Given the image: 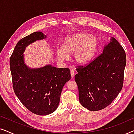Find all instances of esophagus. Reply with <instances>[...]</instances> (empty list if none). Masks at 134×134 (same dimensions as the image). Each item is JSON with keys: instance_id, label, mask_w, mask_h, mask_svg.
Here are the masks:
<instances>
[{"instance_id": "34e87169", "label": "esophagus", "mask_w": 134, "mask_h": 134, "mask_svg": "<svg viewBox=\"0 0 134 134\" xmlns=\"http://www.w3.org/2000/svg\"><path fill=\"white\" fill-rule=\"evenodd\" d=\"M70 72H71V77L73 78L74 77V71L73 70V69H71Z\"/></svg>"}]
</instances>
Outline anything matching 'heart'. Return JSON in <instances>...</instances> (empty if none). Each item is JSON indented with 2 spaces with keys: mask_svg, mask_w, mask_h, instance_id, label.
Returning <instances> with one entry per match:
<instances>
[{
  "mask_svg": "<svg viewBox=\"0 0 134 134\" xmlns=\"http://www.w3.org/2000/svg\"><path fill=\"white\" fill-rule=\"evenodd\" d=\"M98 47L96 36L86 33L68 36L63 40L62 48L57 49V55L61 61L66 60L68 55L73 54V60L79 65H86L93 59Z\"/></svg>",
  "mask_w": 134,
  "mask_h": 134,
  "instance_id": "b5f03b06",
  "label": "heart"
}]
</instances>
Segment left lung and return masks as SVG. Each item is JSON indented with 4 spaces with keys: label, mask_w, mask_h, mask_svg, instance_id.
Segmentation results:
<instances>
[{
    "label": "left lung",
    "mask_w": 134,
    "mask_h": 134,
    "mask_svg": "<svg viewBox=\"0 0 134 134\" xmlns=\"http://www.w3.org/2000/svg\"><path fill=\"white\" fill-rule=\"evenodd\" d=\"M126 64L125 51L111 37L96 59L85 66H79L75 80L81 105L90 111L110 105L122 88Z\"/></svg>",
    "instance_id": "obj_1"
}]
</instances>
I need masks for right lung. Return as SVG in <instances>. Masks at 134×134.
I'll use <instances>...</instances> for the list:
<instances>
[{
    "label": "right lung",
    "mask_w": 134,
    "mask_h": 134,
    "mask_svg": "<svg viewBox=\"0 0 134 134\" xmlns=\"http://www.w3.org/2000/svg\"><path fill=\"white\" fill-rule=\"evenodd\" d=\"M46 37L43 33L35 32L22 38L16 44L10 59L15 94L29 110L38 115L51 114L57 109L63 86L71 79L69 68L47 65L32 69L24 63L25 47Z\"/></svg>",
    "instance_id": "obj_1"
}]
</instances>
